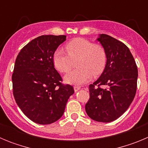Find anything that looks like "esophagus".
Segmentation results:
<instances>
[{
	"label": "esophagus",
	"mask_w": 148,
	"mask_h": 148,
	"mask_svg": "<svg viewBox=\"0 0 148 148\" xmlns=\"http://www.w3.org/2000/svg\"><path fill=\"white\" fill-rule=\"evenodd\" d=\"M73 88H74V90H75V92H78V90H79L81 89V87H78V86H74V87H73Z\"/></svg>",
	"instance_id": "esophagus-1"
}]
</instances>
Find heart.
I'll return each mask as SVG.
<instances>
[{
    "mask_svg": "<svg viewBox=\"0 0 148 148\" xmlns=\"http://www.w3.org/2000/svg\"><path fill=\"white\" fill-rule=\"evenodd\" d=\"M67 53L62 48H58L53 54L55 67L61 73H66L71 70L72 59L78 58L76 70L65 75L67 84H83L102 73L107 64V54L104 48L99 44H93L83 38H76L66 45Z\"/></svg>",
    "mask_w": 148,
    "mask_h": 148,
    "instance_id": "obj_1",
    "label": "heart"
}]
</instances>
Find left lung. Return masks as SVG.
Instances as JSON below:
<instances>
[{
	"label": "left lung",
	"instance_id": "obj_1",
	"mask_svg": "<svg viewBox=\"0 0 148 148\" xmlns=\"http://www.w3.org/2000/svg\"><path fill=\"white\" fill-rule=\"evenodd\" d=\"M97 40L105 50L107 64L100 77L89 86L85 110L94 121L110 122L125 113L135 97L138 69L125 44L105 34L99 35Z\"/></svg>",
	"mask_w": 148,
	"mask_h": 148
}]
</instances>
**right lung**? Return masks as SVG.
I'll return each mask as SVG.
<instances>
[{
	"instance_id": "obj_1",
	"label": "right lung",
	"mask_w": 148,
	"mask_h": 148,
	"mask_svg": "<svg viewBox=\"0 0 148 148\" xmlns=\"http://www.w3.org/2000/svg\"><path fill=\"white\" fill-rule=\"evenodd\" d=\"M66 35H41L22 48L15 60L13 95L27 117L39 125H49L64 114L71 85L62 84L55 69L53 54Z\"/></svg>"
}]
</instances>
